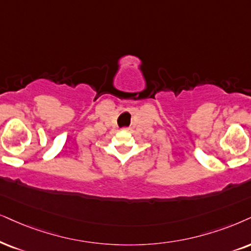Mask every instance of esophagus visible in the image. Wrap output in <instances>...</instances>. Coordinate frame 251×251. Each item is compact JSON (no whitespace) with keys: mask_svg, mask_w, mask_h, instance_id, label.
Segmentation results:
<instances>
[{"mask_svg":"<svg viewBox=\"0 0 251 251\" xmlns=\"http://www.w3.org/2000/svg\"><path fill=\"white\" fill-rule=\"evenodd\" d=\"M125 129H126V131H132V128H129V127L128 128H125Z\"/></svg>","mask_w":251,"mask_h":251,"instance_id":"1","label":"esophagus"}]
</instances>
